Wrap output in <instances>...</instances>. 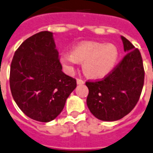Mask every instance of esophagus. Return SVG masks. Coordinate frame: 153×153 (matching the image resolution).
I'll return each mask as SVG.
<instances>
[{"instance_id": "esophagus-1", "label": "esophagus", "mask_w": 153, "mask_h": 153, "mask_svg": "<svg viewBox=\"0 0 153 153\" xmlns=\"http://www.w3.org/2000/svg\"><path fill=\"white\" fill-rule=\"evenodd\" d=\"M76 82H77L78 85H83V84H85V81L82 79H80V78H78L77 80H76Z\"/></svg>"}]
</instances>
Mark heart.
<instances>
[{
    "mask_svg": "<svg viewBox=\"0 0 153 153\" xmlns=\"http://www.w3.org/2000/svg\"><path fill=\"white\" fill-rule=\"evenodd\" d=\"M119 50L112 44L105 45L97 41H85L78 44L71 54H64L60 63L69 73H73L75 66L83 63V69L89 77L99 79L108 75L117 65Z\"/></svg>",
    "mask_w": 153,
    "mask_h": 153,
    "instance_id": "b5f03b06",
    "label": "heart"
}]
</instances>
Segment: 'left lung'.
<instances>
[{"instance_id":"8db88e82","label":"left lung","mask_w":153,"mask_h":153,"mask_svg":"<svg viewBox=\"0 0 153 153\" xmlns=\"http://www.w3.org/2000/svg\"><path fill=\"white\" fill-rule=\"evenodd\" d=\"M126 55L101 80H88L87 105L97 119L114 121L132 111L138 102L144 81V69L138 48L121 36Z\"/></svg>"}]
</instances>
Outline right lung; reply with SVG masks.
I'll list each match as a JSON object with an SVG mask.
<instances>
[{"mask_svg": "<svg viewBox=\"0 0 153 153\" xmlns=\"http://www.w3.org/2000/svg\"><path fill=\"white\" fill-rule=\"evenodd\" d=\"M53 33L26 39L12 60L9 85L20 109L36 121L53 120L63 110L76 80L62 72Z\"/></svg>", "mask_w": 153, "mask_h": 153, "instance_id": "right-lung-1", "label": "right lung"}]
</instances>
